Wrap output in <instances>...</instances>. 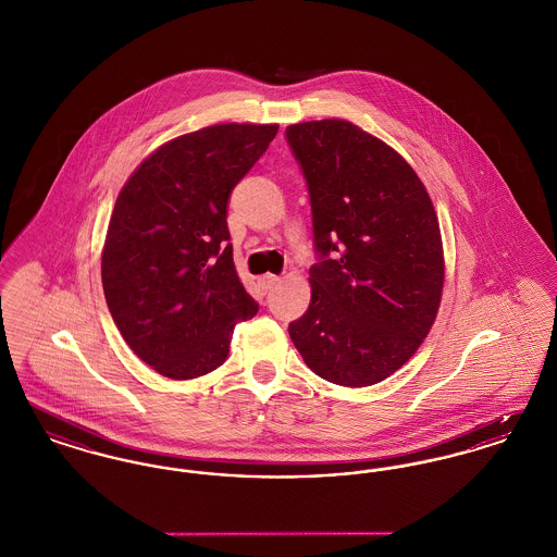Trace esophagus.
<instances>
[{
    "label": "esophagus",
    "instance_id": "esophagus-1",
    "mask_svg": "<svg viewBox=\"0 0 557 557\" xmlns=\"http://www.w3.org/2000/svg\"><path fill=\"white\" fill-rule=\"evenodd\" d=\"M259 284L263 286V290H271V288H275L280 284V277L273 275V273H267L263 277H259Z\"/></svg>",
    "mask_w": 557,
    "mask_h": 557
}]
</instances>
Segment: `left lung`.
<instances>
[{
  "label": "left lung",
  "mask_w": 557,
  "mask_h": 557,
  "mask_svg": "<svg viewBox=\"0 0 557 557\" xmlns=\"http://www.w3.org/2000/svg\"><path fill=\"white\" fill-rule=\"evenodd\" d=\"M286 139L309 186L319 255L292 343L332 384H377L413 357L438 313V216L409 162L357 125L309 121Z\"/></svg>",
  "instance_id": "obj_1"
}]
</instances>
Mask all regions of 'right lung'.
<instances>
[{
    "label": "right lung",
    "mask_w": 557,
    "mask_h": 557,
    "mask_svg": "<svg viewBox=\"0 0 557 557\" xmlns=\"http://www.w3.org/2000/svg\"><path fill=\"white\" fill-rule=\"evenodd\" d=\"M277 125L223 123L162 144L121 189L102 250L110 315L133 352L171 380L216 370L259 305L234 265L227 202Z\"/></svg>",
    "instance_id": "add662e5"
}]
</instances>
